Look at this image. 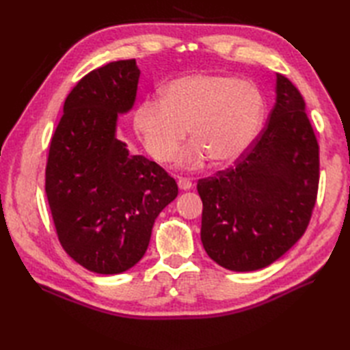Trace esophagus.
<instances>
[{
  "instance_id": "34e87169",
  "label": "esophagus",
  "mask_w": 350,
  "mask_h": 350,
  "mask_svg": "<svg viewBox=\"0 0 350 350\" xmlns=\"http://www.w3.org/2000/svg\"><path fill=\"white\" fill-rule=\"evenodd\" d=\"M177 185H179V188L183 191H188L192 188V182L189 179H185V177H180V179L177 180Z\"/></svg>"
}]
</instances>
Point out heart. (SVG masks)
I'll list each match as a JSON object with an SVG mask.
<instances>
[{
	"label": "heart",
	"mask_w": 350,
	"mask_h": 350,
	"mask_svg": "<svg viewBox=\"0 0 350 350\" xmlns=\"http://www.w3.org/2000/svg\"><path fill=\"white\" fill-rule=\"evenodd\" d=\"M265 117V100L256 85L234 77L196 73L163 88L162 99L147 98L135 113V128L148 154L159 162L174 158L188 135L194 139L177 163L196 168L211 158L227 165L254 143Z\"/></svg>",
	"instance_id": "obj_1"
}]
</instances>
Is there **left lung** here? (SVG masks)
Returning <instances> with one entry per match:
<instances>
[{
    "instance_id": "1",
    "label": "left lung",
    "mask_w": 350,
    "mask_h": 350,
    "mask_svg": "<svg viewBox=\"0 0 350 350\" xmlns=\"http://www.w3.org/2000/svg\"><path fill=\"white\" fill-rule=\"evenodd\" d=\"M269 122L233 167L198 180L202 242L230 271L269 266L306 233L319 188V144L306 102L277 73Z\"/></svg>"
}]
</instances>
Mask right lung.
Listing matches in <instances>:
<instances>
[{
    "instance_id": "1",
    "label": "right lung",
    "mask_w": 350,
    "mask_h": 350,
    "mask_svg": "<svg viewBox=\"0 0 350 350\" xmlns=\"http://www.w3.org/2000/svg\"><path fill=\"white\" fill-rule=\"evenodd\" d=\"M135 60L92 70L72 88L51 139L44 191L58 241L85 269L113 275L146 254L154 219L179 194L158 163L117 139L118 114L132 109Z\"/></svg>"
}]
</instances>
